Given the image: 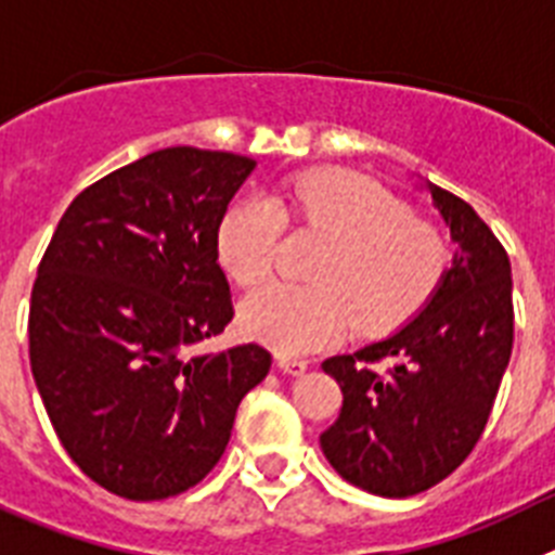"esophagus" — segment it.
I'll use <instances>...</instances> for the list:
<instances>
[{"label": "esophagus", "mask_w": 555, "mask_h": 555, "mask_svg": "<svg viewBox=\"0 0 555 555\" xmlns=\"http://www.w3.org/2000/svg\"><path fill=\"white\" fill-rule=\"evenodd\" d=\"M276 363H279V369L287 371V374H293V377L305 374L307 365H310L305 358H293V354H276Z\"/></svg>", "instance_id": "esophagus-1"}]
</instances>
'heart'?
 I'll return each mask as SVG.
<instances>
[{
    "mask_svg": "<svg viewBox=\"0 0 555 555\" xmlns=\"http://www.w3.org/2000/svg\"><path fill=\"white\" fill-rule=\"evenodd\" d=\"M282 223L326 240L310 264L315 284H271L240 307L243 330L282 354L330 346L354 326L360 335L399 330L450 273L444 231L369 178L340 170L284 178L268 201L231 206L218 225L223 271L243 287L262 284L279 262Z\"/></svg>",
    "mask_w": 555,
    "mask_h": 555,
    "instance_id": "b5f03b06",
    "label": "heart"
}]
</instances>
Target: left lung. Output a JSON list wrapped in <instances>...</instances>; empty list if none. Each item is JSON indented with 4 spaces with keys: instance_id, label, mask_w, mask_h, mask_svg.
<instances>
[{
    "instance_id": "obj_1",
    "label": "left lung",
    "mask_w": 555,
    "mask_h": 555,
    "mask_svg": "<svg viewBox=\"0 0 555 555\" xmlns=\"http://www.w3.org/2000/svg\"><path fill=\"white\" fill-rule=\"evenodd\" d=\"M461 254L427 310L397 335L321 369L344 404L321 450L349 483L413 498L441 483L480 441L514 346L511 262L466 201L433 186Z\"/></svg>"
}]
</instances>
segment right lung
Returning <instances> with one entry per match:
<instances>
[{
    "label": "right lung",
    "instance_id": "obj_1",
    "mask_svg": "<svg viewBox=\"0 0 555 555\" xmlns=\"http://www.w3.org/2000/svg\"><path fill=\"white\" fill-rule=\"evenodd\" d=\"M254 158L164 147L86 186L30 296V365L69 457L125 500L176 498L215 469L259 344L195 354L234 318L218 225Z\"/></svg>",
    "mask_w": 555,
    "mask_h": 555
}]
</instances>
